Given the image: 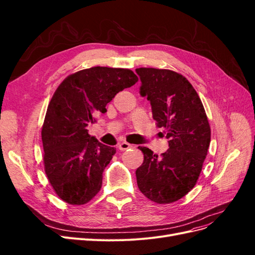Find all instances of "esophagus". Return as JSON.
I'll return each mask as SVG.
<instances>
[{"instance_id": "34e87169", "label": "esophagus", "mask_w": 255, "mask_h": 255, "mask_svg": "<svg viewBox=\"0 0 255 255\" xmlns=\"http://www.w3.org/2000/svg\"><path fill=\"white\" fill-rule=\"evenodd\" d=\"M118 148H119V150H121V151H126V150H128V149H130V148H133V144H129V143L126 142V141H123V142L119 143Z\"/></svg>"}]
</instances>
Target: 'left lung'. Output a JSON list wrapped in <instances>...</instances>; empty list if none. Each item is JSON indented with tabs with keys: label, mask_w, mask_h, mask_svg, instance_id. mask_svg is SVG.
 I'll list each match as a JSON object with an SVG mask.
<instances>
[{
	"label": "left lung",
	"mask_w": 255,
	"mask_h": 255,
	"mask_svg": "<svg viewBox=\"0 0 255 255\" xmlns=\"http://www.w3.org/2000/svg\"><path fill=\"white\" fill-rule=\"evenodd\" d=\"M140 95L152 107L153 119L164 128L169 149L158 156L138 146L143 163L137 168L138 188L151 201L172 203L194 188L211 142L203 104L183 75L167 69L138 68Z\"/></svg>",
	"instance_id": "obj_1"
}]
</instances>
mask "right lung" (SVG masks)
<instances>
[{"label":"right lung","mask_w":255,"mask_h":255,"mask_svg":"<svg viewBox=\"0 0 255 255\" xmlns=\"http://www.w3.org/2000/svg\"><path fill=\"white\" fill-rule=\"evenodd\" d=\"M138 81L121 68L92 67L75 72L61 83L49 103L41 130L44 171L63 201L89 202L102 186L103 171L116 153L98 141L86 128L119 91Z\"/></svg>","instance_id":"right-lung-1"}]
</instances>
